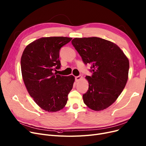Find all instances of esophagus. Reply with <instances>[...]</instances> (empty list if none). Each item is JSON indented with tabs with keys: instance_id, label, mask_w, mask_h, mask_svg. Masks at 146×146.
<instances>
[{
	"instance_id": "esophagus-1",
	"label": "esophagus",
	"mask_w": 146,
	"mask_h": 146,
	"mask_svg": "<svg viewBox=\"0 0 146 146\" xmlns=\"http://www.w3.org/2000/svg\"><path fill=\"white\" fill-rule=\"evenodd\" d=\"M82 78V76L80 75V76H76V77L75 78V80H76V82H79Z\"/></svg>"
}]
</instances>
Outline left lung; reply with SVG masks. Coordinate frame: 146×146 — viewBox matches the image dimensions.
<instances>
[{"label": "left lung", "instance_id": "1", "mask_svg": "<svg viewBox=\"0 0 146 146\" xmlns=\"http://www.w3.org/2000/svg\"><path fill=\"white\" fill-rule=\"evenodd\" d=\"M72 44L85 64L91 66V76L83 102L89 108L101 111L112 105L128 80L129 61L117 45L98 37L75 38Z\"/></svg>", "mask_w": 146, "mask_h": 146}]
</instances>
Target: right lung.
I'll return each instance as SVG.
<instances>
[{
	"label": "right lung",
	"mask_w": 146,
	"mask_h": 146,
	"mask_svg": "<svg viewBox=\"0 0 146 146\" xmlns=\"http://www.w3.org/2000/svg\"><path fill=\"white\" fill-rule=\"evenodd\" d=\"M72 39L64 36L41 38L27 45L22 53L21 67L25 85L35 103L46 111L63 109L73 88V76L54 73L61 67V48Z\"/></svg>",
	"instance_id": "1"
}]
</instances>
